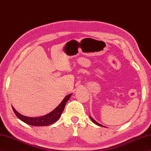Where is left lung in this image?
Masks as SVG:
<instances>
[{
    "instance_id": "1",
    "label": "left lung",
    "mask_w": 151,
    "mask_h": 151,
    "mask_svg": "<svg viewBox=\"0 0 151 151\" xmlns=\"http://www.w3.org/2000/svg\"><path fill=\"white\" fill-rule=\"evenodd\" d=\"M89 117H90V119H91V121L93 122V123H94L95 124H96V125H98V126H101V127H105V126H103V125H101V124H100V123H97V122L95 120V119H93V118L91 117H90L89 116Z\"/></svg>"
}]
</instances>
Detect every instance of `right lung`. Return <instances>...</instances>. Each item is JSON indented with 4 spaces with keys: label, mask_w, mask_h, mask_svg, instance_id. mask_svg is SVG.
<instances>
[{
    "label": "right lung",
    "mask_w": 151,
    "mask_h": 151,
    "mask_svg": "<svg viewBox=\"0 0 151 151\" xmlns=\"http://www.w3.org/2000/svg\"><path fill=\"white\" fill-rule=\"evenodd\" d=\"M72 93H70V94H69L65 97L62 102L58 105V106H57L53 111H51L49 114H47L46 115H44L40 117H30L25 116L16 111L13 106H12V108H13V110L14 112L15 113L16 116H17L20 120L22 121L27 124L32 125L34 126H48L55 123L56 121L59 119V118L60 117L63 111L65 106L67 102L72 96Z\"/></svg>",
    "instance_id": "add662e5"
}]
</instances>
